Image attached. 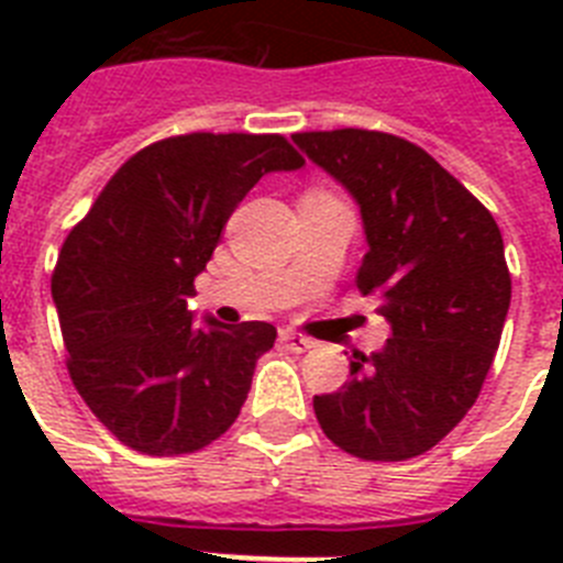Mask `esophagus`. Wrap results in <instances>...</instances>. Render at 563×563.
<instances>
[{"mask_svg":"<svg viewBox=\"0 0 563 563\" xmlns=\"http://www.w3.org/2000/svg\"><path fill=\"white\" fill-rule=\"evenodd\" d=\"M282 343H285L287 350H292V352H307L316 346V343H312L307 335H298V332H290V330L282 332Z\"/></svg>","mask_w":563,"mask_h":563,"instance_id":"obj_1","label":"esophagus"}]
</instances>
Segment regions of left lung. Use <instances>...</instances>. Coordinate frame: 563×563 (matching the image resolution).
Masks as SVG:
<instances>
[{
  "mask_svg": "<svg viewBox=\"0 0 563 563\" xmlns=\"http://www.w3.org/2000/svg\"><path fill=\"white\" fill-rule=\"evenodd\" d=\"M292 141L361 206L369 251L355 285L377 296L386 346L352 352L350 380L312 397L357 460L431 451L467 415L499 350L510 271L496 220L426 148L389 132H296Z\"/></svg>",
  "mask_w": 563,
  "mask_h": 563,
  "instance_id": "left-lung-1",
  "label": "left lung"
}]
</instances>
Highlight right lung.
<instances>
[{"label":"right lung","mask_w":563,"mask_h":563,"mask_svg":"<svg viewBox=\"0 0 563 563\" xmlns=\"http://www.w3.org/2000/svg\"><path fill=\"white\" fill-rule=\"evenodd\" d=\"M301 166L282 134H174L132 154L67 233L53 271L67 369L123 445L194 454L233 426L276 327L200 330L188 298L245 194Z\"/></svg>","instance_id":"right-lung-1"}]
</instances>
